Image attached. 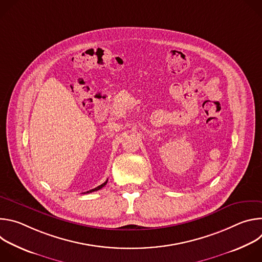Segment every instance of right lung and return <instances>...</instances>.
Returning <instances> with one entry per match:
<instances>
[{
    "mask_svg": "<svg viewBox=\"0 0 262 262\" xmlns=\"http://www.w3.org/2000/svg\"><path fill=\"white\" fill-rule=\"evenodd\" d=\"M106 182H107V180L105 181V182H103L102 184H100V185H98L97 188H95V189H92V190H90V191H87L86 192V194H88V193H92V192H95V191H98V190H100L101 188H103V186L106 184Z\"/></svg>",
    "mask_w": 262,
    "mask_h": 262,
    "instance_id": "1",
    "label": "right lung"
}]
</instances>
